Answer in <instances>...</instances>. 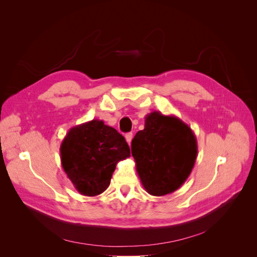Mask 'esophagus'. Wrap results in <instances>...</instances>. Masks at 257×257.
<instances>
[{
    "label": "esophagus",
    "instance_id": "esophagus-1",
    "mask_svg": "<svg viewBox=\"0 0 257 257\" xmlns=\"http://www.w3.org/2000/svg\"><path fill=\"white\" fill-rule=\"evenodd\" d=\"M132 139H133V133H127V134L125 135V141L127 142L128 145H131Z\"/></svg>",
    "mask_w": 257,
    "mask_h": 257
}]
</instances>
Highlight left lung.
<instances>
[{
  "instance_id": "8db88e82",
  "label": "left lung",
  "mask_w": 257,
  "mask_h": 257,
  "mask_svg": "<svg viewBox=\"0 0 257 257\" xmlns=\"http://www.w3.org/2000/svg\"><path fill=\"white\" fill-rule=\"evenodd\" d=\"M131 149L145 190L164 196L189 178L197 157V141L182 120L153 111L147 114L145 128L137 132Z\"/></svg>"
}]
</instances>
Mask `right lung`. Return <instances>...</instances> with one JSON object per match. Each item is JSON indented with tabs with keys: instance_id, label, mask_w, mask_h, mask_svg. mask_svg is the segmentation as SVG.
Masks as SVG:
<instances>
[{
	"instance_id": "obj_1",
	"label": "right lung",
	"mask_w": 257,
	"mask_h": 257,
	"mask_svg": "<svg viewBox=\"0 0 257 257\" xmlns=\"http://www.w3.org/2000/svg\"><path fill=\"white\" fill-rule=\"evenodd\" d=\"M60 153L67 178L85 196L102 194L109 186L118 162L131 157L124 137L97 119L69 130Z\"/></svg>"
}]
</instances>
